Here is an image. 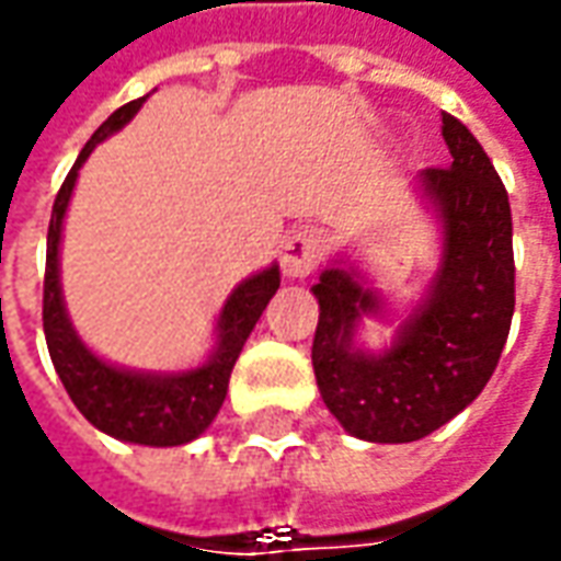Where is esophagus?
<instances>
[{"mask_svg": "<svg viewBox=\"0 0 561 561\" xmlns=\"http://www.w3.org/2000/svg\"><path fill=\"white\" fill-rule=\"evenodd\" d=\"M320 259H323V238L311 226L296 229L284 241L280 265H284V274H289V277H308L320 265Z\"/></svg>", "mask_w": 561, "mask_h": 561, "instance_id": "1", "label": "esophagus"}]
</instances>
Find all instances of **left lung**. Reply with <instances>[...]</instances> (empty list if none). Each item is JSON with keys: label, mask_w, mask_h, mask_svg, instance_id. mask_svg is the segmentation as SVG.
<instances>
[{"label": "left lung", "mask_w": 561, "mask_h": 561, "mask_svg": "<svg viewBox=\"0 0 561 561\" xmlns=\"http://www.w3.org/2000/svg\"><path fill=\"white\" fill-rule=\"evenodd\" d=\"M449 168L421 170L419 183L443 222V265L431 296L405 320L391 351L354 347L363 314L385 302L357 274L327 268L311 363L323 403L351 436L412 443L473 403L507 342L516 305L513 216L492 158L455 115L443 112Z\"/></svg>", "instance_id": "1"}]
</instances>
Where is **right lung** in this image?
<instances>
[{
	"instance_id": "add662e5",
	"label": "right lung",
	"mask_w": 561,
	"mask_h": 561,
	"mask_svg": "<svg viewBox=\"0 0 561 561\" xmlns=\"http://www.w3.org/2000/svg\"><path fill=\"white\" fill-rule=\"evenodd\" d=\"M142 103H146V96L130 100L96 127L94 137L84 142L79 161L72 164L57 198H54L51 226H48V256H45L42 327H45V342H48L54 369L64 381L69 400L96 431L115 436V439H125V443H140V446H183L204 434L210 427V421L216 419L219 405L226 400V391H229L234 360L241 354L247 335L262 318L265 305L272 302V296L280 287V272H277V265H272L265 272L253 274L250 280H243L241 287L231 293L229 302L222 305L219 323H216L214 357L198 369H188L180 376H142V373L115 369L81 345V339L67 318V308H64L60 272H57L64 216H67L69 195H72V185H76L84 158L94 152L96 142H103L118 127H125Z\"/></svg>"
}]
</instances>
